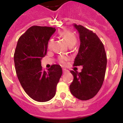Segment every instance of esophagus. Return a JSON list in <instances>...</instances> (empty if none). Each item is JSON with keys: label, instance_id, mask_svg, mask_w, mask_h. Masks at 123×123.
I'll return each instance as SVG.
<instances>
[{"label": "esophagus", "instance_id": "esophagus-1", "mask_svg": "<svg viewBox=\"0 0 123 123\" xmlns=\"http://www.w3.org/2000/svg\"><path fill=\"white\" fill-rule=\"evenodd\" d=\"M67 71H68V70H67V69H63V73H66Z\"/></svg>", "mask_w": 123, "mask_h": 123}]
</instances>
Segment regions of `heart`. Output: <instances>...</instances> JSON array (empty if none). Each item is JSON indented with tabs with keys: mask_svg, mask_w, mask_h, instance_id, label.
<instances>
[{
	"mask_svg": "<svg viewBox=\"0 0 123 123\" xmlns=\"http://www.w3.org/2000/svg\"><path fill=\"white\" fill-rule=\"evenodd\" d=\"M59 35L63 39L65 40V41L67 42V44H68V45L69 47H71L74 46L75 44H76V36H75L74 34H73L71 31H67V30H64V31H61L60 32ZM53 42H54L53 39H50L48 43H47V47H48V49L51 48L52 44H53ZM68 60V58L66 56H60L58 58V60H59L60 63L62 64L65 63Z\"/></svg>",
	"mask_w": 123,
	"mask_h": 123,
	"instance_id": "heart-1",
	"label": "heart"
}]
</instances>
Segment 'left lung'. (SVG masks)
I'll list each match as a JSON object with an SVG mask.
<instances>
[{
	"instance_id": "8db88e82",
	"label": "left lung",
	"mask_w": 123,
	"mask_h": 123,
	"mask_svg": "<svg viewBox=\"0 0 123 123\" xmlns=\"http://www.w3.org/2000/svg\"><path fill=\"white\" fill-rule=\"evenodd\" d=\"M78 31L80 47L73 66L82 65L81 72L70 71L73 81L69 86L71 93L77 98L87 100L100 89L106 71V55L104 45L95 33L81 25H74Z\"/></svg>"
}]
</instances>
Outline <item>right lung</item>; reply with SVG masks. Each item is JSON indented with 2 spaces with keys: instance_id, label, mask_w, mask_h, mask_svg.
Returning <instances> with one entry per match:
<instances>
[{
  "instance_id": "1",
  "label": "right lung",
  "mask_w": 123,
  "mask_h": 123,
  "mask_svg": "<svg viewBox=\"0 0 123 123\" xmlns=\"http://www.w3.org/2000/svg\"><path fill=\"white\" fill-rule=\"evenodd\" d=\"M55 28L32 26L19 37L14 54L15 70L25 92L39 102L52 99L62 74L58 65H53L48 71L43 70L41 59L47 54V43Z\"/></svg>"
}]
</instances>
